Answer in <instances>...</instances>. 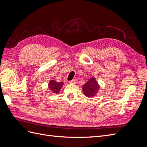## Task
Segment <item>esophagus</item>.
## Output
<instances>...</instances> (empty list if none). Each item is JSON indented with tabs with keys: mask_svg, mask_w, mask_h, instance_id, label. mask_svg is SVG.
I'll return each mask as SVG.
<instances>
[{
	"mask_svg": "<svg viewBox=\"0 0 147 147\" xmlns=\"http://www.w3.org/2000/svg\"><path fill=\"white\" fill-rule=\"evenodd\" d=\"M76 83H77V80L75 79L73 80L69 81V83H70V84H75Z\"/></svg>",
	"mask_w": 147,
	"mask_h": 147,
	"instance_id": "34e87169",
	"label": "esophagus"
}]
</instances>
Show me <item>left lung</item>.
I'll list each match as a JSON object with an SVG mask.
<instances>
[{"label":"left lung","instance_id":"1","mask_svg":"<svg viewBox=\"0 0 147 147\" xmlns=\"http://www.w3.org/2000/svg\"><path fill=\"white\" fill-rule=\"evenodd\" d=\"M99 90V84L94 78H91L83 86V91L84 95L89 97L95 96Z\"/></svg>","mask_w":147,"mask_h":147}]
</instances>
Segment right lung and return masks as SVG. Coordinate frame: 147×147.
<instances>
[{"mask_svg":"<svg viewBox=\"0 0 147 147\" xmlns=\"http://www.w3.org/2000/svg\"><path fill=\"white\" fill-rule=\"evenodd\" d=\"M64 83L63 82H56L54 80H51L49 83V88L50 90L54 93L57 94L61 90V88L63 87Z\"/></svg>","mask_w":147,"mask_h":147,"instance_id":"obj_1","label":"right lung"}]
</instances>
